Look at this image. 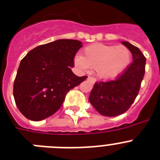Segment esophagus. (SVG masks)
I'll return each instance as SVG.
<instances>
[{"instance_id": "esophagus-1", "label": "esophagus", "mask_w": 160, "mask_h": 160, "mask_svg": "<svg viewBox=\"0 0 160 160\" xmlns=\"http://www.w3.org/2000/svg\"><path fill=\"white\" fill-rule=\"evenodd\" d=\"M87 79H88L89 81H91L92 83H95V81H96V80H95V78L92 77V76H89V77L87 78Z\"/></svg>"}]
</instances>
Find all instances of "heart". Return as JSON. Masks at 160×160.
Returning a JSON list of instances; mask_svg holds the SVG:
<instances>
[{"label": "heart", "mask_w": 160, "mask_h": 160, "mask_svg": "<svg viewBox=\"0 0 160 160\" xmlns=\"http://www.w3.org/2000/svg\"><path fill=\"white\" fill-rule=\"evenodd\" d=\"M75 64L82 69L95 67L100 78L112 79L124 72L130 62V53L124 46L94 43L84 48L82 56L76 57Z\"/></svg>", "instance_id": "1"}]
</instances>
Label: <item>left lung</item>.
I'll return each mask as SVG.
<instances>
[{
    "label": "left lung",
    "instance_id": "8db88e82",
    "mask_svg": "<svg viewBox=\"0 0 160 160\" xmlns=\"http://www.w3.org/2000/svg\"><path fill=\"white\" fill-rule=\"evenodd\" d=\"M122 43L131 52L133 61L115 79L96 82L89 97L93 107L106 117L121 115L131 107L145 74L146 57L140 49L129 42Z\"/></svg>",
    "mask_w": 160,
    "mask_h": 160
}]
</instances>
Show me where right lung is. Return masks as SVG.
Instances as JSON below:
<instances>
[{
  "instance_id": "right-lung-1",
  "label": "right lung",
  "mask_w": 160,
  "mask_h": 160,
  "mask_svg": "<svg viewBox=\"0 0 160 160\" xmlns=\"http://www.w3.org/2000/svg\"><path fill=\"white\" fill-rule=\"evenodd\" d=\"M82 47L78 40L58 39L35 48L22 60L13 83V97L27 119L39 121L54 114L67 93L87 78L78 77L70 69Z\"/></svg>"
}]
</instances>
